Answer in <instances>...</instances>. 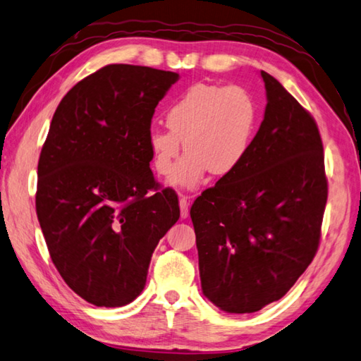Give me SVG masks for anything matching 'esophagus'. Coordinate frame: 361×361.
Segmentation results:
<instances>
[{
	"mask_svg": "<svg viewBox=\"0 0 361 361\" xmlns=\"http://www.w3.org/2000/svg\"><path fill=\"white\" fill-rule=\"evenodd\" d=\"M180 211H181V219H186L189 214V202L188 197L180 195Z\"/></svg>",
	"mask_w": 361,
	"mask_h": 361,
	"instance_id": "obj_1",
	"label": "esophagus"
}]
</instances>
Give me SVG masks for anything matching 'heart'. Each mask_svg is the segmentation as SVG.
<instances>
[{"label": "heart", "mask_w": 361, "mask_h": 361, "mask_svg": "<svg viewBox=\"0 0 361 361\" xmlns=\"http://www.w3.org/2000/svg\"><path fill=\"white\" fill-rule=\"evenodd\" d=\"M166 126L153 127L147 135L152 164L159 175H167L183 149V140L189 152L171 183L192 189L211 171L224 176L242 164L255 133L256 105L242 87L198 82L169 106Z\"/></svg>", "instance_id": "1"}]
</instances>
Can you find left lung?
Returning a JSON list of instances; mask_svg holds the SVG:
<instances>
[{
    "label": "left lung",
    "instance_id": "obj_1",
    "mask_svg": "<svg viewBox=\"0 0 361 361\" xmlns=\"http://www.w3.org/2000/svg\"><path fill=\"white\" fill-rule=\"evenodd\" d=\"M264 121L242 164L197 197L203 295L228 313H252L293 287L317 255L327 202L319 130L273 75Z\"/></svg>",
    "mask_w": 361,
    "mask_h": 361
}]
</instances>
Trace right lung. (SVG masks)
<instances>
[{
	"label": "right lung",
	"mask_w": 361,
	"mask_h": 361,
	"mask_svg": "<svg viewBox=\"0 0 361 361\" xmlns=\"http://www.w3.org/2000/svg\"><path fill=\"white\" fill-rule=\"evenodd\" d=\"M180 75L106 65L68 91L38 159L35 208L49 255L73 291L121 307L144 290L161 237L180 219L178 197L150 171L147 135Z\"/></svg>",
	"instance_id": "obj_1"
}]
</instances>
